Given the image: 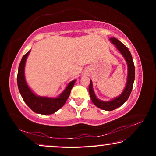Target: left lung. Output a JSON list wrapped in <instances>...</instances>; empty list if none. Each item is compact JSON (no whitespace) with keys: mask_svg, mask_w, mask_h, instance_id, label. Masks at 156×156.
Segmentation results:
<instances>
[{"mask_svg":"<svg viewBox=\"0 0 156 156\" xmlns=\"http://www.w3.org/2000/svg\"><path fill=\"white\" fill-rule=\"evenodd\" d=\"M109 40L113 44H115L116 48L119 50L121 54L125 58L128 67V76L126 87L122 93L120 94V96L108 102L102 101V100H100L97 98L93 90V84H92V82L91 80L89 87V93L92 102L96 107L105 111L114 110L125 103L130 96L131 90L133 89V82L135 80V66H134L133 59H132L131 54L129 50L125 44L115 38H111Z\"/></svg>","mask_w":156,"mask_h":156,"instance_id":"8db88e82","label":"left lung"}]
</instances>
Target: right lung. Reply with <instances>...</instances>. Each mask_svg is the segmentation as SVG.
Instances as JSON below:
<instances>
[{
    "label": "right lung",
    "mask_w": 156,
    "mask_h": 156,
    "mask_svg": "<svg viewBox=\"0 0 156 156\" xmlns=\"http://www.w3.org/2000/svg\"><path fill=\"white\" fill-rule=\"evenodd\" d=\"M30 52V51H29L23 56L18 67L17 83L20 94L25 103L33 112L43 115L52 114L65 105L68 97L69 96L71 90L74 85L76 80L69 83L67 88L58 98L36 96L29 87L25 78V65Z\"/></svg>",
    "instance_id": "1"
}]
</instances>
